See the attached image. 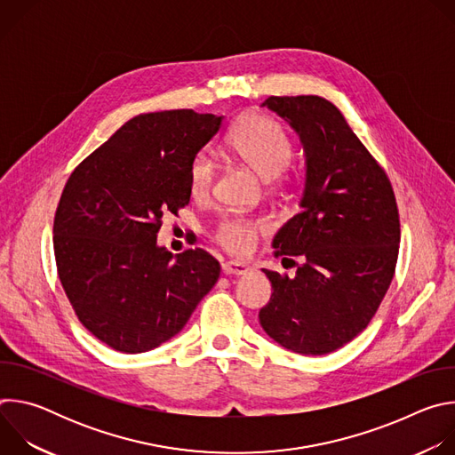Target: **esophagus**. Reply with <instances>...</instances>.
Masks as SVG:
<instances>
[{"instance_id":"obj_1","label":"esophagus","mask_w":455,"mask_h":455,"mask_svg":"<svg viewBox=\"0 0 455 455\" xmlns=\"http://www.w3.org/2000/svg\"><path fill=\"white\" fill-rule=\"evenodd\" d=\"M221 270H223L225 275H244V274H248L250 268L246 265H243V263L228 261V263H223Z\"/></svg>"}]
</instances>
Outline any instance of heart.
Returning <instances> with one entry per match:
<instances>
[{
	"label": "heart",
	"instance_id": "obj_1",
	"mask_svg": "<svg viewBox=\"0 0 455 455\" xmlns=\"http://www.w3.org/2000/svg\"><path fill=\"white\" fill-rule=\"evenodd\" d=\"M228 148L235 156L265 178L277 176L291 160L293 140L284 125L267 115H250L237 122L228 135ZM216 160L209 151H198L187 169V187L192 198L205 200L214 185ZM270 230V223L261 216L223 214L212 237L228 253L244 257L253 251L257 241Z\"/></svg>",
	"mask_w": 455,
	"mask_h": 455
}]
</instances>
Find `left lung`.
I'll return each mask as SVG.
<instances>
[{
	"mask_svg": "<svg viewBox=\"0 0 455 455\" xmlns=\"http://www.w3.org/2000/svg\"><path fill=\"white\" fill-rule=\"evenodd\" d=\"M263 106L300 135L307 169L302 209L272 243L297 270L288 277L263 268L274 291L259 322L293 353L328 355L367 328L391 286L402 235L396 196L331 100L272 95Z\"/></svg>",
	"mask_w": 455,
	"mask_h": 455,
	"instance_id": "obj_1",
	"label": "left lung"
}]
</instances>
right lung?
I'll return each mask as SVG.
<instances>
[{
    "mask_svg": "<svg viewBox=\"0 0 455 455\" xmlns=\"http://www.w3.org/2000/svg\"><path fill=\"white\" fill-rule=\"evenodd\" d=\"M221 116L192 109L125 122L70 174L53 218L57 275L83 326L120 353H144L183 330L220 279L202 250L156 246L165 214L190 202L187 169Z\"/></svg>",
    "mask_w": 455,
    "mask_h": 455,
    "instance_id": "obj_1",
    "label": "right lung"
}]
</instances>
